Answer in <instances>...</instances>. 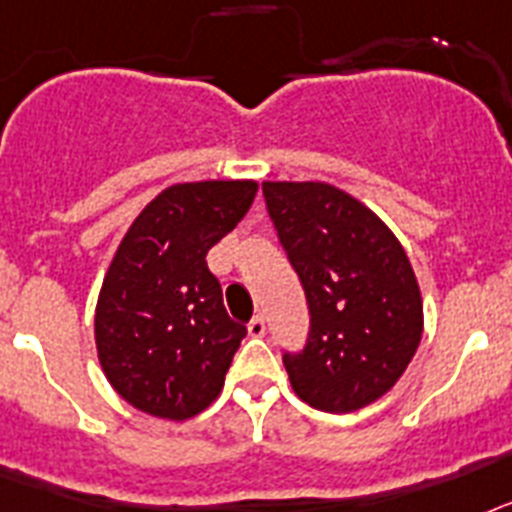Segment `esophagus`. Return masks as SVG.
Returning a JSON list of instances; mask_svg holds the SVG:
<instances>
[{
    "mask_svg": "<svg viewBox=\"0 0 512 512\" xmlns=\"http://www.w3.org/2000/svg\"><path fill=\"white\" fill-rule=\"evenodd\" d=\"M247 332H250L252 337H262V335H265V319H262L260 314H257V317L252 319L250 324H247Z\"/></svg>",
    "mask_w": 512,
    "mask_h": 512,
    "instance_id": "obj_1",
    "label": "esophagus"
}]
</instances>
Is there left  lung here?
<instances>
[{"label":"left lung","mask_w":512,"mask_h":512,"mask_svg":"<svg viewBox=\"0 0 512 512\" xmlns=\"http://www.w3.org/2000/svg\"><path fill=\"white\" fill-rule=\"evenodd\" d=\"M265 201L311 314L304 353L286 355L293 391L345 415L402 379L422 337V293L394 231L355 195L319 180H265Z\"/></svg>","instance_id":"8db88e82"}]
</instances>
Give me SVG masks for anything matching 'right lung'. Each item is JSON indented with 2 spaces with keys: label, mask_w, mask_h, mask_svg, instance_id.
<instances>
[{
  "label": "right lung",
  "mask_w": 512,
  "mask_h": 512,
  "mask_svg": "<svg viewBox=\"0 0 512 512\" xmlns=\"http://www.w3.org/2000/svg\"><path fill=\"white\" fill-rule=\"evenodd\" d=\"M257 180L177 182L123 234L95 306L105 379L159 420L201 415L224 389L247 327L229 319L206 265L213 244L250 211Z\"/></svg>",
  "instance_id": "right-lung-1"
}]
</instances>
